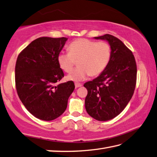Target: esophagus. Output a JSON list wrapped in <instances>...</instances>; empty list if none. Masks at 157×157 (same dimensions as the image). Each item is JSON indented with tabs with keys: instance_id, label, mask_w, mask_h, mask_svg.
Instances as JSON below:
<instances>
[{
	"instance_id": "1",
	"label": "esophagus",
	"mask_w": 157,
	"mask_h": 157,
	"mask_svg": "<svg viewBox=\"0 0 157 157\" xmlns=\"http://www.w3.org/2000/svg\"><path fill=\"white\" fill-rule=\"evenodd\" d=\"M75 88H79V87L82 86V84H79V83H75Z\"/></svg>"
}]
</instances>
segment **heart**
<instances>
[{"mask_svg":"<svg viewBox=\"0 0 157 157\" xmlns=\"http://www.w3.org/2000/svg\"><path fill=\"white\" fill-rule=\"evenodd\" d=\"M69 52H60L58 63L66 73H71L78 62L79 67L67 77L70 80L78 82L91 77L99 75L109 63L112 50L108 43L96 42L80 38L69 45Z\"/></svg>","mask_w":157,"mask_h":157,"instance_id":"heart-1","label":"heart"}]
</instances>
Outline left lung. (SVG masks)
<instances>
[{
    "label": "left lung",
    "mask_w": 157,
    "mask_h": 157,
    "mask_svg": "<svg viewBox=\"0 0 157 157\" xmlns=\"http://www.w3.org/2000/svg\"><path fill=\"white\" fill-rule=\"evenodd\" d=\"M94 39L108 41L112 56L106 69L97 78L84 84L88 90L85 107L91 117L107 121L123 111L132 98L137 65L132 52L116 36L106 34Z\"/></svg>",
    "instance_id": "8db88e82"
}]
</instances>
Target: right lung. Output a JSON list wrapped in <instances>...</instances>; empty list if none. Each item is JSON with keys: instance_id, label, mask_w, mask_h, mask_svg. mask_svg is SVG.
Masks as SVG:
<instances>
[{"instance_id": "1", "label": "right lung", "mask_w": 157, "mask_h": 157, "mask_svg": "<svg viewBox=\"0 0 157 157\" xmlns=\"http://www.w3.org/2000/svg\"><path fill=\"white\" fill-rule=\"evenodd\" d=\"M67 40L66 37H39L24 48L17 58L15 80L18 97L28 111L43 121H53L62 115L74 90L72 81L58 84L64 73L58 56Z\"/></svg>"}]
</instances>
